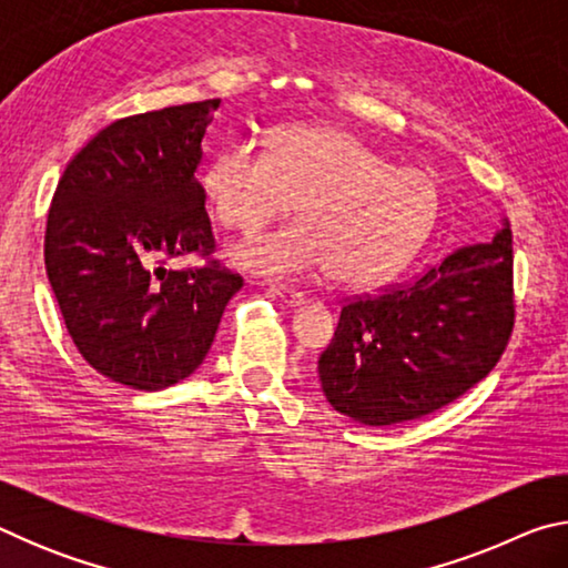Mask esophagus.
<instances>
[{
    "label": "esophagus",
    "mask_w": 568,
    "mask_h": 568,
    "mask_svg": "<svg viewBox=\"0 0 568 568\" xmlns=\"http://www.w3.org/2000/svg\"><path fill=\"white\" fill-rule=\"evenodd\" d=\"M271 293L275 297H281V301L287 305L303 303V297H305L301 291H295V287H287V285H271Z\"/></svg>",
    "instance_id": "esophagus-1"
}]
</instances>
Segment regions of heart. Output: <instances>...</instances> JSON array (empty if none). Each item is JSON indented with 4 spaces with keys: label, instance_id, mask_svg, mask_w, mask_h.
Wrapping results in <instances>:
<instances>
[{
    "label": "heart",
    "instance_id": "obj_1",
    "mask_svg": "<svg viewBox=\"0 0 568 568\" xmlns=\"http://www.w3.org/2000/svg\"><path fill=\"white\" fill-rule=\"evenodd\" d=\"M215 217L253 233L291 213L303 220L230 250L245 271L295 277L331 271L341 285L368 287L396 275L436 225V180L396 168L371 142L335 128H291L271 148L230 142L203 178Z\"/></svg>",
    "mask_w": 568,
    "mask_h": 568
}]
</instances>
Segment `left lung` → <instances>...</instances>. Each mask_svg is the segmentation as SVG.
<instances>
[{
  "label": "left lung",
  "instance_id": "8db88e82",
  "mask_svg": "<svg viewBox=\"0 0 568 568\" xmlns=\"http://www.w3.org/2000/svg\"><path fill=\"white\" fill-rule=\"evenodd\" d=\"M508 220L413 283L343 305L318 361L331 406L365 426L428 416L484 381L514 331Z\"/></svg>",
  "mask_w": 568,
  "mask_h": 568
}]
</instances>
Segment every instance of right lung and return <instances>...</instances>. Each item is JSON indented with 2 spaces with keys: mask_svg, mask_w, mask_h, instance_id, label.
<instances>
[{
  "mask_svg": "<svg viewBox=\"0 0 568 568\" xmlns=\"http://www.w3.org/2000/svg\"><path fill=\"white\" fill-rule=\"evenodd\" d=\"M220 100L108 124L67 165L44 233V267L77 351L104 378L162 390L205 361L243 277L210 257L213 227L195 178Z\"/></svg>",
  "mask_w": 568,
  "mask_h": 568,
  "instance_id": "1",
  "label": "right lung"
}]
</instances>
